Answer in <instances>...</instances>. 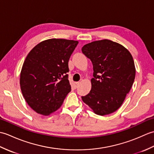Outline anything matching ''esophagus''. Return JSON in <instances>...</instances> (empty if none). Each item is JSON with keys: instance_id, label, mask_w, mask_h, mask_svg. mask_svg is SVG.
<instances>
[{"instance_id": "1", "label": "esophagus", "mask_w": 154, "mask_h": 154, "mask_svg": "<svg viewBox=\"0 0 154 154\" xmlns=\"http://www.w3.org/2000/svg\"><path fill=\"white\" fill-rule=\"evenodd\" d=\"M79 82H74L73 83V87L74 89H77V88L79 87Z\"/></svg>"}]
</instances>
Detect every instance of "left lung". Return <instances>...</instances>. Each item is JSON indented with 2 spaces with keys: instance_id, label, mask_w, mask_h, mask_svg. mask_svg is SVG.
I'll list each match as a JSON object with an SVG mask.
<instances>
[{
  "instance_id": "8db88e82",
  "label": "left lung",
  "mask_w": 154,
  "mask_h": 154,
  "mask_svg": "<svg viewBox=\"0 0 154 154\" xmlns=\"http://www.w3.org/2000/svg\"><path fill=\"white\" fill-rule=\"evenodd\" d=\"M82 52L93 65L91 90L81 97L94 113L104 116L122 105L135 79L133 57L122 45L102 40L85 45Z\"/></svg>"
}]
</instances>
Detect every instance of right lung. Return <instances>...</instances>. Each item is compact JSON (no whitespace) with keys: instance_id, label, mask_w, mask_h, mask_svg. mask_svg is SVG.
I'll return each instance as SVG.
<instances>
[{"instance_id":"add662e5","label":"right lung","mask_w":154,"mask_h":154,"mask_svg":"<svg viewBox=\"0 0 154 154\" xmlns=\"http://www.w3.org/2000/svg\"><path fill=\"white\" fill-rule=\"evenodd\" d=\"M77 44V41L50 39L28 54L20 84L23 97L37 113L49 115L55 112L71 91L68 61Z\"/></svg>"}]
</instances>
